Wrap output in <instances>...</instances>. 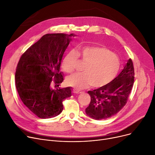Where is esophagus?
I'll list each match as a JSON object with an SVG mask.
<instances>
[{"instance_id":"34e87169","label":"esophagus","mask_w":155,"mask_h":155,"mask_svg":"<svg viewBox=\"0 0 155 155\" xmlns=\"http://www.w3.org/2000/svg\"><path fill=\"white\" fill-rule=\"evenodd\" d=\"M72 92H73V93H74V94H80L81 92H82L78 90V89H77V88H73Z\"/></svg>"}]
</instances>
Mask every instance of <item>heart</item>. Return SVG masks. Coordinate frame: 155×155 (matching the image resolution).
Masks as SVG:
<instances>
[{"instance_id":"1","label":"heart","mask_w":155,"mask_h":155,"mask_svg":"<svg viewBox=\"0 0 155 155\" xmlns=\"http://www.w3.org/2000/svg\"><path fill=\"white\" fill-rule=\"evenodd\" d=\"M79 56L87 63L84 69L85 72L69 77L67 82L70 86L77 88H84L91 85L102 87L110 83L117 74L120 67L118 56L106 48L94 46L82 47L78 52L70 50L62 63L65 72L75 71Z\"/></svg>"}]
</instances>
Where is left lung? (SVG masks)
Returning a JSON list of instances; mask_svg holds the SVG:
<instances>
[{
  "instance_id": "8db88e82",
  "label": "left lung",
  "mask_w": 155,
  "mask_h": 155,
  "mask_svg": "<svg viewBox=\"0 0 155 155\" xmlns=\"http://www.w3.org/2000/svg\"><path fill=\"white\" fill-rule=\"evenodd\" d=\"M134 81V69L130 58L118 76L110 83L88 92L91 101L85 109L87 116L95 120H102L116 114L126 104Z\"/></svg>"
}]
</instances>
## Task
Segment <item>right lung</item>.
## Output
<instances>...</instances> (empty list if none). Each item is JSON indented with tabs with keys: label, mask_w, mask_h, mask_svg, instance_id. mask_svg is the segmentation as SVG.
Listing matches in <instances>:
<instances>
[{
	"label": "right lung",
	"mask_w": 155,
	"mask_h": 155,
	"mask_svg": "<svg viewBox=\"0 0 155 155\" xmlns=\"http://www.w3.org/2000/svg\"><path fill=\"white\" fill-rule=\"evenodd\" d=\"M74 34H46L24 52L18 63L15 82L26 107L39 118L56 117L63 101L71 95V87L59 88L63 53Z\"/></svg>",
	"instance_id": "1"
}]
</instances>
